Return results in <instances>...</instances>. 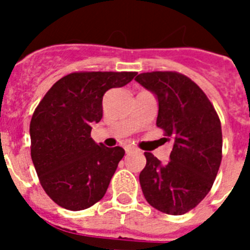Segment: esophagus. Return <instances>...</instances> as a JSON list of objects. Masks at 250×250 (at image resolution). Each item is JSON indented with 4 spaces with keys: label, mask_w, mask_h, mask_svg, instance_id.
Masks as SVG:
<instances>
[{
    "label": "esophagus",
    "mask_w": 250,
    "mask_h": 250,
    "mask_svg": "<svg viewBox=\"0 0 250 250\" xmlns=\"http://www.w3.org/2000/svg\"><path fill=\"white\" fill-rule=\"evenodd\" d=\"M125 151H126L127 155H130V154H134V152H138V149L134 146H131V145H129V146L125 147Z\"/></svg>",
    "instance_id": "34e87169"
}]
</instances>
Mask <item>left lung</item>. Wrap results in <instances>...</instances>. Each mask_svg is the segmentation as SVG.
Returning <instances> with one entry per match:
<instances>
[{
	"label": "left lung",
	"instance_id": "obj_1",
	"mask_svg": "<svg viewBox=\"0 0 250 250\" xmlns=\"http://www.w3.org/2000/svg\"><path fill=\"white\" fill-rule=\"evenodd\" d=\"M135 80L156 95V126L174 139L167 164L145 152L141 190L155 209L182 215L204 199L216 178L223 147L219 116L204 91L185 75L152 71Z\"/></svg>",
	"mask_w": 250,
	"mask_h": 250
}]
</instances>
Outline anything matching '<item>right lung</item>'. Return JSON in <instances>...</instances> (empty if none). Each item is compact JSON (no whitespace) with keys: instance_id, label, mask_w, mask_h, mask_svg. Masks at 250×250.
Returning a JSON list of instances; mask_svg holds the SVG:
<instances>
[{"instance_id":"1","label":"right lung","mask_w":250,"mask_h":250,"mask_svg":"<svg viewBox=\"0 0 250 250\" xmlns=\"http://www.w3.org/2000/svg\"><path fill=\"white\" fill-rule=\"evenodd\" d=\"M136 72H72L52 85L30 123L31 158L51 199L68 210H83L103 199L123 159L120 146L91 138L103 118L105 92L123 87Z\"/></svg>"}]
</instances>
